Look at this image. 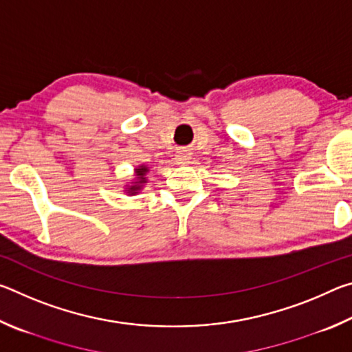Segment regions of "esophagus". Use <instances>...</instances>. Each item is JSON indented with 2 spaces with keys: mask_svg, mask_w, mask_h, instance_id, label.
Here are the masks:
<instances>
[{
  "mask_svg": "<svg viewBox=\"0 0 352 352\" xmlns=\"http://www.w3.org/2000/svg\"><path fill=\"white\" fill-rule=\"evenodd\" d=\"M175 157H177L178 164H186L190 160V153H189V151H186V148H180V151L177 152Z\"/></svg>",
  "mask_w": 352,
  "mask_h": 352,
  "instance_id": "34e87169",
  "label": "esophagus"
}]
</instances>
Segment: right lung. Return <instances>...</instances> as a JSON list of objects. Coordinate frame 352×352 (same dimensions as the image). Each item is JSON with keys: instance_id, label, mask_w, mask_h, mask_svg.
<instances>
[{"instance_id": "add662e5", "label": "right lung", "mask_w": 352, "mask_h": 352, "mask_svg": "<svg viewBox=\"0 0 352 352\" xmlns=\"http://www.w3.org/2000/svg\"><path fill=\"white\" fill-rule=\"evenodd\" d=\"M146 172H148V169L146 168V166H141L140 169H136V175H138V177H136V180H138V182H135V186H130L129 188V192L135 194L136 190L141 189V184L146 183V177H144Z\"/></svg>"}]
</instances>
